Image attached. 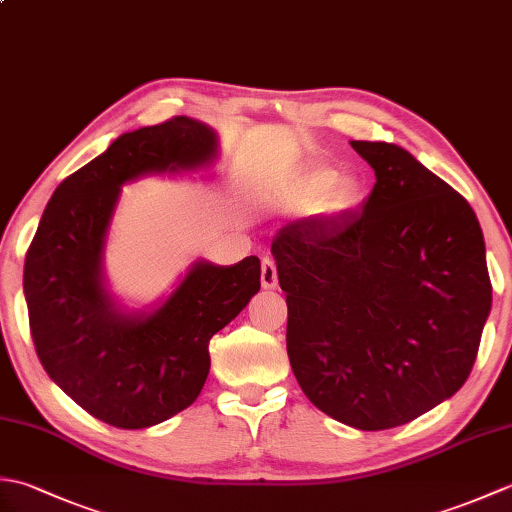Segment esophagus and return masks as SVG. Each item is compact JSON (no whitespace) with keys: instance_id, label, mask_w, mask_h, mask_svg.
I'll return each instance as SVG.
<instances>
[{"instance_id":"esophagus-1","label":"esophagus","mask_w":512,"mask_h":512,"mask_svg":"<svg viewBox=\"0 0 512 512\" xmlns=\"http://www.w3.org/2000/svg\"><path fill=\"white\" fill-rule=\"evenodd\" d=\"M262 288L264 290H273L277 288V268L273 259H264L262 262Z\"/></svg>"}]
</instances>
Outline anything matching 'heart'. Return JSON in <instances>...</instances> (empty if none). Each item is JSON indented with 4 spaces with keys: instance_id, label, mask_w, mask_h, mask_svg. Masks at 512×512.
<instances>
[{
    "instance_id": "heart-1",
    "label": "heart",
    "mask_w": 512,
    "mask_h": 512,
    "mask_svg": "<svg viewBox=\"0 0 512 512\" xmlns=\"http://www.w3.org/2000/svg\"><path fill=\"white\" fill-rule=\"evenodd\" d=\"M363 200V182L354 176H341L328 165L303 169L295 178L281 184L270 195V202L284 209H310L321 202L325 213L343 215Z\"/></svg>"
}]
</instances>
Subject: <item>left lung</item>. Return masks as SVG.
I'll list each match as a JSON object with an SVG mask.
<instances>
[{
	"instance_id": "8db88e82",
	"label": "left lung",
	"mask_w": 512,
	"mask_h": 512,
	"mask_svg": "<svg viewBox=\"0 0 512 512\" xmlns=\"http://www.w3.org/2000/svg\"><path fill=\"white\" fill-rule=\"evenodd\" d=\"M350 145L376 176L361 209L290 222L270 253L303 394L347 427L380 431L466 383L493 288L471 204L407 149Z\"/></svg>"
}]
</instances>
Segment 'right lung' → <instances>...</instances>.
<instances>
[{
	"label": "right lung",
	"instance_id": "right-lung-1",
	"mask_svg": "<svg viewBox=\"0 0 512 512\" xmlns=\"http://www.w3.org/2000/svg\"><path fill=\"white\" fill-rule=\"evenodd\" d=\"M213 127L189 116L125 132L65 178L41 215L24 266L30 334L48 376L90 416L147 429L193 405L209 341L259 292L262 264L195 259L167 295L129 308L107 284L105 248L125 184L209 171Z\"/></svg>",
	"mask_w": 512,
	"mask_h": 512
}]
</instances>
